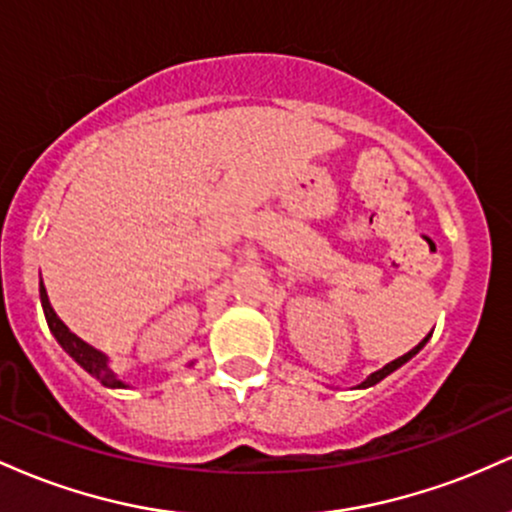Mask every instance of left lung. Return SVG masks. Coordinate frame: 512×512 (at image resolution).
I'll return each mask as SVG.
<instances>
[{
  "instance_id": "left-lung-1",
  "label": "left lung",
  "mask_w": 512,
  "mask_h": 512,
  "mask_svg": "<svg viewBox=\"0 0 512 512\" xmlns=\"http://www.w3.org/2000/svg\"><path fill=\"white\" fill-rule=\"evenodd\" d=\"M428 337H431V334H428ZM428 337H424V339H421V342H419V344H416V346H414V349H411V351H409V354L399 356V358H395V361H390V363H387V366H383V368H380V370H375V373H370V375H368V378H366V380H363V383H361V385H358V387H373V385H378V383H380V380H383V378H387V375H390V373H395V370H397L399 366H404V363H407L411 356H416V354H419V351H421V349H424V346H426V342H428Z\"/></svg>"
}]
</instances>
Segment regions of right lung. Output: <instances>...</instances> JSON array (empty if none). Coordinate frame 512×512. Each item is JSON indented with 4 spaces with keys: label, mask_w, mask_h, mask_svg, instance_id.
Here are the masks:
<instances>
[{
    "label": "right lung",
    "mask_w": 512,
    "mask_h": 512,
    "mask_svg": "<svg viewBox=\"0 0 512 512\" xmlns=\"http://www.w3.org/2000/svg\"><path fill=\"white\" fill-rule=\"evenodd\" d=\"M40 303H43L45 320H48L50 332L55 334V339H57V342H60L62 349L67 351V354L72 356L74 361L86 370V373H91L93 378L101 380L105 387H127L120 378H117L115 370L108 366V356H105L103 351L93 349V346L86 344L84 339L76 337V334L69 330L67 325H64L60 317H57V313H55V310H52V305H50L48 291H45L43 281H40ZM190 366H192V363H190Z\"/></svg>",
    "instance_id": "obj_1"
}]
</instances>
